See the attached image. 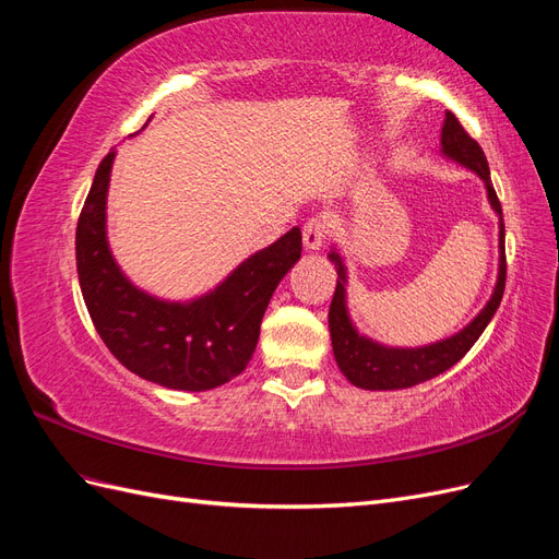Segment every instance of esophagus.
<instances>
[{"instance_id":"obj_1","label":"esophagus","mask_w":559,"mask_h":559,"mask_svg":"<svg viewBox=\"0 0 559 559\" xmlns=\"http://www.w3.org/2000/svg\"><path fill=\"white\" fill-rule=\"evenodd\" d=\"M331 233V224L326 216H312L310 222L302 226V245H306L308 251H314V249H321L329 238Z\"/></svg>"}]
</instances>
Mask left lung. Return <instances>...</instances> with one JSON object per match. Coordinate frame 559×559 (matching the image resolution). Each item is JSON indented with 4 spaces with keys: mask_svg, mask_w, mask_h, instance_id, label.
Masks as SVG:
<instances>
[{
    "mask_svg": "<svg viewBox=\"0 0 559 559\" xmlns=\"http://www.w3.org/2000/svg\"><path fill=\"white\" fill-rule=\"evenodd\" d=\"M441 151L443 156L460 163L468 170L476 173L485 189L489 205L499 214V277L492 292V298L487 300V306L480 310V314L466 324L460 333H454L441 343L425 345V347H386L380 345L370 337L361 335L354 329L352 319L347 314V300H345V284H347V267L343 263V257L335 249H331L329 259L335 265L337 282L335 294L329 308V331H331V345L333 357L337 368L343 370V376L361 389H370V392H386V389H405L415 386L419 382H427L436 376L445 373L460 361L464 354L478 341L483 331L492 321L506 286V249H503V218H501V202L497 198V191L489 179V165L483 154L480 144L471 138V134L456 121L452 111H445V123L441 132Z\"/></svg>",
    "mask_w": 559,
    "mask_h": 559,
    "instance_id": "left-lung-1",
    "label": "left lung"
}]
</instances>
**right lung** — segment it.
Returning <instances> with one entry per match:
<instances>
[{
    "instance_id": "obj_1",
    "label": "right lung",
    "mask_w": 559,
    "mask_h": 559,
    "mask_svg": "<svg viewBox=\"0 0 559 559\" xmlns=\"http://www.w3.org/2000/svg\"><path fill=\"white\" fill-rule=\"evenodd\" d=\"M116 151L99 163L76 224V270L88 314L134 376L181 392H207L247 368L277 284L300 259V228L251 253L210 294L170 302L138 289L107 242V191Z\"/></svg>"
}]
</instances>
